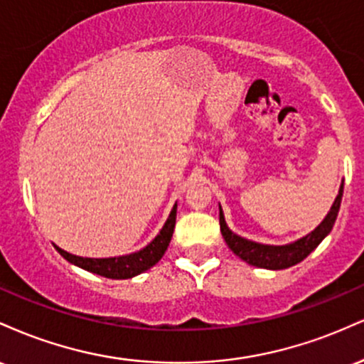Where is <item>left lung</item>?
Instances as JSON below:
<instances>
[{
	"mask_svg": "<svg viewBox=\"0 0 364 364\" xmlns=\"http://www.w3.org/2000/svg\"><path fill=\"white\" fill-rule=\"evenodd\" d=\"M342 191H344V181L341 183L339 195L333 200L332 207H330L325 219L313 229L310 235L299 237V240L292 241L289 245H262L257 243V241L237 236L236 232H232L231 229L228 228L224 219V212L219 205L220 232H223L224 241L228 243L229 248L232 250V253L237 255L241 260L250 263V265L269 270L287 269V267H292L296 265V263L303 262L304 258H306L308 255L325 240V236H328V232L332 231L333 223H336L337 214H339Z\"/></svg>",
	"mask_w": 364,
	"mask_h": 364,
	"instance_id": "1",
	"label": "left lung"
}]
</instances>
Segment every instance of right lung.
<instances>
[{
  "label": "right lung",
  "instance_id": "right-lung-1",
  "mask_svg": "<svg viewBox=\"0 0 364 364\" xmlns=\"http://www.w3.org/2000/svg\"><path fill=\"white\" fill-rule=\"evenodd\" d=\"M176 208L178 203H174L173 210H171L168 220L162 225L159 235L154 237L145 248H141L135 253L121 255V257L111 258H87L65 252V250H61L60 246L56 245H54V248L58 250V253H60L65 260L80 267V269L87 270V272L102 275V277L107 279H132L135 277V275L149 270L150 267L156 265V263L162 258V255L166 253V250H168V246L171 243V237H173L174 224H176Z\"/></svg>",
  "mask_w": 364,
  "mask_h": 364
}]
</instances>
